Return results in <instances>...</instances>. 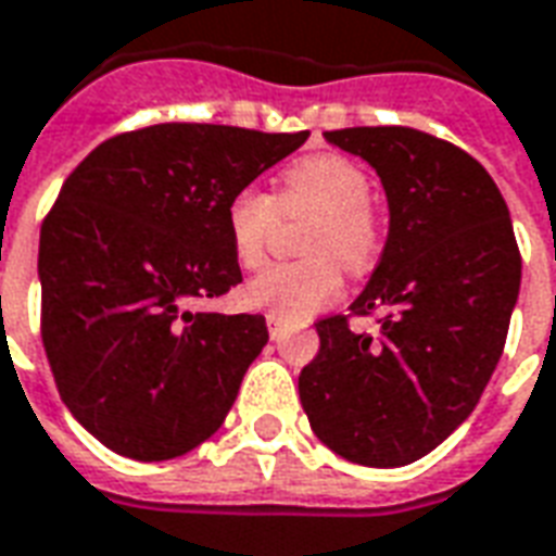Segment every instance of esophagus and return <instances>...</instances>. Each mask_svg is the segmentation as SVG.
<instances>
[{"label":"esophagus","mask_w":556,"mask_h":556,"mask_svg":"<svg viewBox=\"0 0 556 556\" xmlns=\"http://www.w3.org/2000/svg\"><path fill=\"white\" fill-rule=\"evenodd\" d=\"M267 330H270V339L279 341L282 336H286V324L279 318H274V315H267Z\"/></svg>","instance_id":"obj_1"}]
</instances>
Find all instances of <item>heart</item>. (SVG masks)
<instances>
[{
    "label": "heart",
    "mask_w": 556,
    "mask_h": 556,
    "mask_svg": "<svg viewBox=\"0 0 556 556\" xmlns=\"http://www.w3.org/2000/svg\"><path fill=\"white\" fill-rule=\"evenodd\" d=\"M371 179L344 155H312L279 176L277 197L247 185L226 205V232L238 265L258 267L282 215H312L303 262H277L244 286L253 309L303 320L339 298L341 270H365L380 253V217L371 208Z\"/></svg>",
    "instance_id": "1"
}]
</instances>
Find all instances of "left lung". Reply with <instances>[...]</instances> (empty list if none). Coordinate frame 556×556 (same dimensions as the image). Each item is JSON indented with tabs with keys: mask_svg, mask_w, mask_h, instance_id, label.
<instances>
[{
	"mask_svg": "<svg viewBox=\"0 0 556 556\" xmlns=\"http://www.w3.org/2000/svg\"><path fill=\"white\" fill-rule=\"evenodd\" d=\"M377 170L389 238L353 315L382 309L380 341L344 315L315 324L303 413L351 463L401 468L442 445L486 389L507 341L521 256L504 197L466 150L406 126L324 131Z\"/></svg>",
	"mask_w": 556,
	"mask_h": 556,
	"instance_id": "obj_1",
	"label": "left lung"
}]
</instances>
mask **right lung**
I'll return each instance as SVG.
<instances>
[{"label":"right lung","mask_w":556,"mask_h":556,"mask_svg":"<svg viewBox=\"0 0 556 556\" xmlns=\"http://www.w3.org/2000/svg\"><path fill=\"white\" fill-rule=\"evenodd\" d=\"M306 138L159 123L67 176L40 226V332L61 401L114 454L162 463L224 425L265 318L188 303L241 282L226 205Z\"/></svg>","instance_id":"1"}]
</instances>
